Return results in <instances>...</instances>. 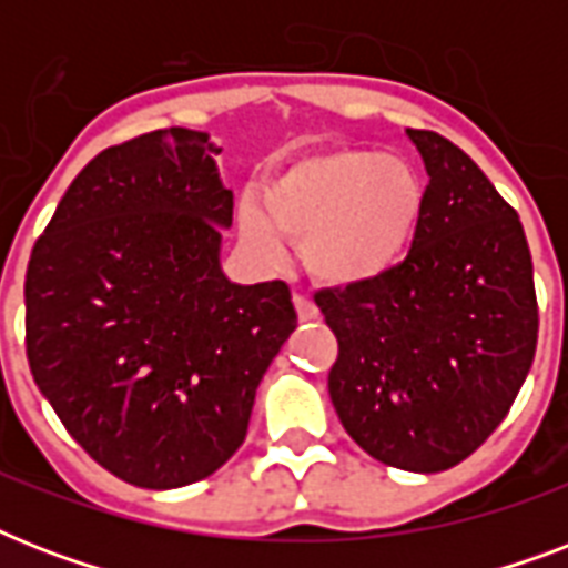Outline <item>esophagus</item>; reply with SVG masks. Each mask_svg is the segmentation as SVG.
I'll use <instances>...</instances> for the list:
<instances>
[{"instance_id":"esophagus-1","label":"esophagus","mask_w":568,"mask_h":568,"mask_svg":"<svg viewBox=\"0 0 568 568\" xmlns=\"http://www.w3.org/2000/svg\"><path fill=\"white\" fill-rule=\"evenodd\" d=\"M294 310H297V318L306 324V321H318V306L306 297V294H294Z\"/></svg>"}]
</instances>
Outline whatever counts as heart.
Instances as JSON below:
<instances>
[{
    "label": "heart",
    "mask_w": 568,
    "mask_h": 568,
    "mask_svg": "<svg viewBox=\"0 0 568 568\" xmlns=\"http://www.w3.org/2000/svg\"><path fill=\"white\" fill-rule=\"evenodd\" d=\"M422 212L424 182L413 164L363 146H333L271 173L262 209H241V235L262 253H276L285 235L301 244L318 283L359 285L404 258Z\"/></svg>",
    "instance_id": "1"
}]
</instances>
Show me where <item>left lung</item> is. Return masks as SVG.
Here are the masks:
<instances>
[{"label": "left lung", "instance_id": "obj_1", "mask_svg": "<svg viewBox=\"0 0 568 568\" xmlns=\"http://www.w3.org/2000/svg\"><path fill=\"white\" fill-rule=\"evenodd\" d=\"M430 176L404 262L315 294L338 338L329 397L386 466L445 471L510 413L537 354L534 262L516 209L448 138L406 129Z\"/></svg>", "mask_w": 568, "mask_h": 568}]
</instances>
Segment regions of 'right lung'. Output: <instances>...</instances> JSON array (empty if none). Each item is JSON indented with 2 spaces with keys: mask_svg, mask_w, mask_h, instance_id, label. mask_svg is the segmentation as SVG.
Wrapping results in <instances>:
<instances>
[{
  "mask_svg": "<svg viewBox=\"0 0 568 568\" xmlns=\"http://www.w3.org/2000/svg\"><path fill=\"white\" fill-rule=\"evenodd\" d=\"M212 138L159 129L102 150L26 271V356L67 433L144 489L203 480L241 448L256 388L297 327L283 280L221 271L232 223Z\"/></svg>",
  "mask_w": 568,
  "mask_h": 568,
  "instance_id": "add662e5",
  "label": "right lung"
}]
</instances>
